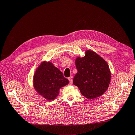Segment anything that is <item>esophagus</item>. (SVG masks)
Wrapping results in <instances>:
<instances>
[{"instance_id":"1","label":"esophagus","mask_w":135,"mask_h":135,"mask_svg":"<svg viewBox=\"0 0 135 135\" xmlns=\"http://www.w3.org/2000/svg\"><path fill=\"white\" fill-rule=\"evenodd\" d=\"M68 79H69V82H70V83L72 84V83H73V77H72V76L69 77V78H68Z\"/></svg>"}]
</instances>
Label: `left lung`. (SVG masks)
<instances>
[{"label": "left lung", "instance_id": "obj_1", "mask_svg": "<svg viewBox=\"0 0 135 135\" xmlns=\"http://www.w3.org/2000/svg\"><path fill=\"white\" fill-rule=\"evenodd\" d=\"M77 73L73 84L79 88L81 95L89 99L101 95L107 90L111 78L107 62L92 51L85 52L82 58L75 61Z\"/></svg>", "mask_w": 135, "mask_h": 135}]
</instances>
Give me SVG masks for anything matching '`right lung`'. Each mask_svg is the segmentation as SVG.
<instances>
[{"label":"right lung","instance_id":"add662e5","mask_svg":"<svg viewBox=\"0 0 135 135\" xmlns=\"http://www.w3.org/2000/svg\"><path fill=\"white\" fill-rule=\"evenodd\" d=\"M68 83V79L51 62L42 63L34 76L35 90L48 100L55 99L59 95L60 88Z\"/></svg>","mask_w":135,"mask_h":135}]
</instances>
